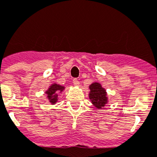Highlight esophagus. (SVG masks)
Listing matches in <instances>:
<instances>
[{
  "instance_id": "34e87169",
  "label": "esophagus",
  "mask_w": 157,
  "mask_h": 157,
  "mask_svg": "<svg viewBox=\"0 0 157 157\" xmlns=\"http://www.w3.org/2000/svg\"><path fill=\"white\" fill-rule=\"evenodd\" d=\"M73 84H74V86H79V81H78L77 78H74V79H73Z\"/></svg>"
}]
</instances>
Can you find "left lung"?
<instances>
[{
	"label": "left lung",
	"instance_id": "1",
	"mask_svg": "<svg viewBox=\"0 0 157 157\" xmlns=\"http://www.w3.org/2000/svg\"><path fill=\"white\" fill-rule=\"evenodd\" d=\"M89 99L92 103L97 109H102L108 102L106 91L101 84L98 82H93L89 86Z\"/></svg>",
	"mask_w": 157,
	"mask_h": 157
}]
</instances>
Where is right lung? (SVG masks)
I'll list each match as a JSON object with an SVG mask.
<instances>
[{"mask_svg":"<svg viewBox=\"0 0 157 157\" xmlns=\"http://www.w3.org/2000/svg\"><path fill=\"white\" fill-rule=\"evenodd\" d=\"M65 89V86H60L59 84L54 83L52 86H49L48 90L46 91L45 93L47 94V98H48L49 102L52 104H55L58 102V97L59 94L62 92V91Z\"/></svg>","mask_w":157,"mask_h":157,"instance_id":"add662e5","label":"right lung"}]
</instances>
